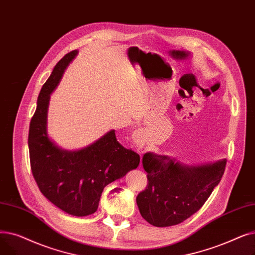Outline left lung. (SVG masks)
I'll return each instance as SVG.
<instances>
[{"instance_id": "8db88e82", "label": "left lung", "mask_w": 255, "mask_h": 255, "mask_svg": "<svg viewBox=\"0 0 255 255\" xmlns=\"http://www.w3.org/2000/svg\"><path fill=\"white\" fill-rule=\"evenodd\" d=\"M148 185L137 196L141 216L153 226L179 224L195 214L218 186L226 160L187 166L168 155L146 152L142 157Z\"/></svg>"}]
</instances>
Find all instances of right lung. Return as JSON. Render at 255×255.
<instances>
[{
    "mask_svg": "<svg viewBox=\"0 0 255 255\" xmlns=\"http://www.w3.org/2000/svg\"><path fill=\"white\" fill-rule=\"evenodd\" d=\"M78 51L66 54L55 66L42 86L29 128L32 173L43 196L63 212L84 217L96 212L104 188L124 177L140 163V155L125 148L108 131L98 141L80 150L58 147L47 135V109L67 65Z\"/></svg>",
    "mask_w": 255,
    "mask_h": 255,
    "instance_id": "obj_1",
    "label": "right lung"
}]
</instances>
